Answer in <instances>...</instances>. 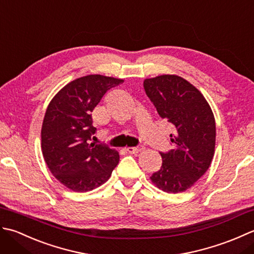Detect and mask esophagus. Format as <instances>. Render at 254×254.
<instances>
[{"label": "esophagus", "mask_w": 254, "mask_h": 254, "mask_svg": "<svg viewBox=\"0 0 254 254\" xmlns=\"http://www.w3.org/2000/svg\"><path fill=\"white\" fill-rule=\"evenodd\" d=\"M126 150H127V151H128L129 153H131V154H138V153H140L141 151H143L144 147H143V146H139V147H129V148H127Z\"/></svg>", "instance_id": "esophagus-1"}]
</instances>
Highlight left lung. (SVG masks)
<instances>
[{"label":"left lung","instance_id":"left-lung-1","mask_svg":"<svg viewBox=\"0 0 254 254\" xmlns=\"http://www.w3.org/2000/svg\"><path fill=\"white\" fill-rule=\"evenodd\" d=\"M161 120L174 129L173 149L160 152L161 169L150 180L167 193L184 192L208 170L215 153L216 124L204 95L183 77L163 74L143 81Z\"/></svg>","mask_w":254,"mask_h":254}]
</instances>
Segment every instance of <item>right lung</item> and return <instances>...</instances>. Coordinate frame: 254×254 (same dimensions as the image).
Masks as SVG:
<instances>
[{
    "mask_svg": "<svg viewBox=\"0 0 254 254\" xmlns=\"http://www.w3.org/2000/svg\"><path fill=\"white\" fill-rule=\"evenodd\" d=\"M124 80L90 74L71 81L57 93L41 127V150L54 177L74 192H89L110 179L120 161L116 150L95 144L92 112L112 87Z\"/></svg>",
    "mask_w": 254,
    "mask_h": 254,
    "instance_id": "right-lung-1",
    "label": "right lung"
}]
</instances>
